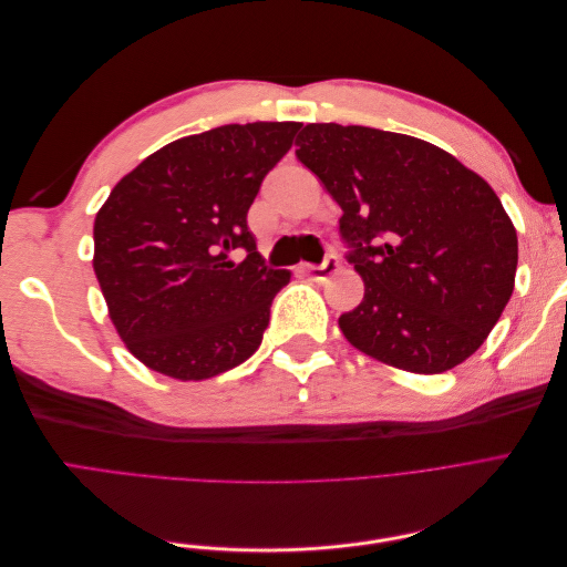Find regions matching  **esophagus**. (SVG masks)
<instances>
[{
  "mask_svg": "<svg viewBox=\"0 0 567 567\" xmlns=\"http://www.w3.org/2000/svg\"><path fill=\"white\" fill-rule=\"evenodd\" d=\"M338 257L336 255H329L326 257V262L323 265H319V267H315V265H302V271H307L310 274L312 279H317V281H326L329 277H333V274L338 271Z\"/></svg>",
  "mask_w": 567,
  "mask_h": 567,
  "instance_id": "1",
  "label": "esophagus"
}]
</instances>
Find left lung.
Listing matches in <instances>:
<instances>
[{
  "label": "left lung",
  "instance_id": "8db88e82",
  "mask_svg": "<svg viewBox=\"0 0 567 567\" xmlns=\"http://www.w3.org/2000/svg\"><path fill=\"white\" fill-rule=\"evenodd\" d=\"M296 146L340 205L364 281V300L338 319L350 346L411 373L466 362L516 286L518 236L494 188L409 134L312 123Z\"/></svg>",
  "mask_w": 567,
  "mask_h": 567
}]
</instances>
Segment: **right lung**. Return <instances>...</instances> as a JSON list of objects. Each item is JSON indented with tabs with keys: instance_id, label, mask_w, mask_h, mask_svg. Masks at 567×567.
<instances>
[{
	"instance_id": "1",
	"label": "right lung",
	"mask_w": 567,
	"mask_h": 567,
	"mask_svg": "<svg viewBox=\"0 0 567 567\" xmlns=\"http://www.w3.org/2000/svg\"><path fill=\"white\" fill-rule=\"evenodd\" d=\"M302 123L225 125L151 153L94 219V274L125 348L175 381L225 373L260 348L290 271L262 265L248 208ZM247 250L244 264L230 255Z\"/></svg>"
}]
</instances>
